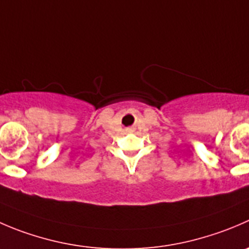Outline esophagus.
<instances>
[{
	"label": "esophagus",
	"instance_id": "34e87169",
	"mask_svg": "<svg viewBox=\"0 0 249 249\" xmlns=\"http://www.w3.org/2000/svg\"><path fill=\"white\" fill-rule=\"evenodd\" d=\"M130 130H131V129H130Z\"/></svg>",
	"mask_w": 249,
	"mask_h": 249
}]
</instances>
